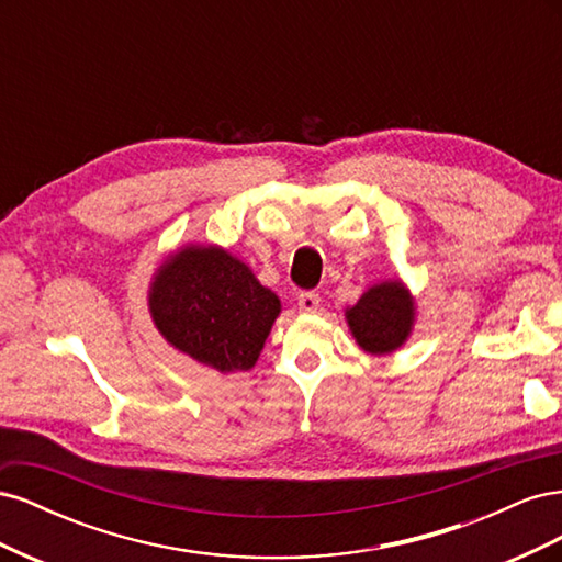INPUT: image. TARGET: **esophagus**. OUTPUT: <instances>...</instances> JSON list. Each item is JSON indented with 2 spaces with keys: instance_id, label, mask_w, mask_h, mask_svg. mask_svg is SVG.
I'll return each mask as SVG.
<instances>
[{
  "instance_id": "obj_1",
  "label": "esophagus",
  "mask_w": 562,
  "mask_h": 562,
  "mask_svg": "<svg viewBox=\"0 0 562 562\" xmlns=\"http://www.w3.org/2000/svg\"><path fill=\"white\" fill-rule=\"evenodd\" d=\"M318 304H321V297L314 291H304L297 295V307L304 314H314L318 310Z\"/></svg>"
}]
</instances>
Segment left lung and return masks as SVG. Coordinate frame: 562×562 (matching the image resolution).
Masks as SVG:
<instances>
[{
    "mask_svg": "<svg viewBox=\"0 0 562 562\" xmlns=\"http://www.w3.org/2000/svg\"><path fill=\"white\" fill-rule=\"evenodd\" d=\"M349 328L366 351L389 353L398 349L413 326V300L398 281L380 283L347 312Z\"/></svg>",
    "mask_w": 562,
    "mask_h": 562,
    "instance_id": "left-lung-1",
    "label": "left lung"
}]
</instances>
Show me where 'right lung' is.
Returning <instances> with one entry per match:
<instances>
[{"label":"right lung","instance_id":"right-lung-1","mask_svg":"<svg viewBox=\"0 0 562 562\" xmlns=\"http://www.w3.org/2000/svg\"><path fill=\"white\" fill-rule=\"evenodd\" d=\"M149 310L176 349L220 372H234L258 361L281 302L223 248L192 246L159 269Z\"/></svg>","mask_w":562,"mask_h":562}]
</instances>
